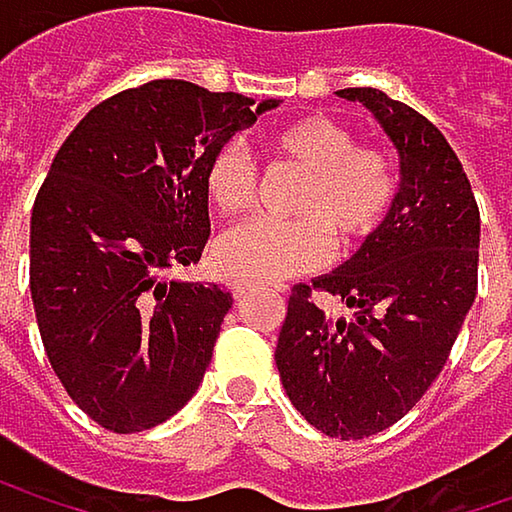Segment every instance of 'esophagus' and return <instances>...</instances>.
Listing matches in <instances>:
<instances>
[{"mask_svg":"<svg viewBox=\"0 0 512 512\" xmlns=\"http://www.w3.org/2000/svg\"><path fill=\"white\" fill-rule=\"evenodd\" d=\"M255 290H257L255 281H243V278H240V281H231V293H234V299H237V302H240V299H246V296H249V293H255Z\"/></svg>","mask_w":512,"mask_h":512,"instance_id":"34e87169","label":"esophagus"}]
</instances>
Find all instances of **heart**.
I'll use <instances>...</instances> for the list:
<instances>
[{
  "label": "heart",
  "instance_id": "heart-1",
  "mask_svg": "<svg viewBox=\"0 0 512 512\" xmlns=\"http://www.w3.org/2000/svg\"><path fill=\"white\" fill-rule=\"evenodd\" d=\"M278 162L296 165L308 183L293 201L290 222L255 219L231 228L213 249L225 275L272 281L332 255H350L373 240L391 219L400 198V168L379 145H358V136L329 115H302L266 133ZM204 195L225 216H243L257 195V171L243 145L216 148L204 165Z\"/></svg>",
  "mask_w": 512,
  "mask_h": 512
}]
</instances>
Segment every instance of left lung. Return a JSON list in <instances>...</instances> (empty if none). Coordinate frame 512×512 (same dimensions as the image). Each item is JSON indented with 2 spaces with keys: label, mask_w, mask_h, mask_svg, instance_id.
Here are the masks:
<instances>
[{
  "label": "left lung",
  "mask_w": 512,
  "mask_h": 512,
  "mask_svg": "<svg viewBox=\"0 0 512 512\" xmlns=\"http://www.w3.org/2000/svg\"><path fill=\"white\" fill-rule=\"evenodd\" d=\"M400 151V198L385 228L341 269L296 284L275 364L290 403L332 439H367L400 421L436 382L477 296L480 210L462 162L421 112L376 88H344ZM329 292L354 308L335 321Z\"/></svg>",
  "instance_id": "obj_1"
}]
</instances>
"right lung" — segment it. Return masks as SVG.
<instances>
[{
	"mask_svg": "<svg viewBox=\"0 0 512 512\" xmlns=\"http://www.w3.org/2000/svg\"><path fill=\"white\" fill-rule=\"evenodd\" d=\"M154 79L94 106L32 207L29 287L70 400L109 433L168 421L198 391L231 293L171 281L210 240L204 165L278 106Z\"/></svg>",
	"mask_w": 512,
	"mask_h": 512,
	"instance_id": "obj_1",
	"label": "right lung"
}]
</instances>
